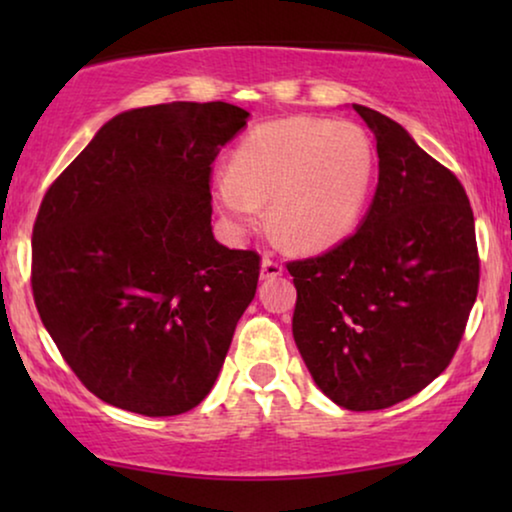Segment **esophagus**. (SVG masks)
I'll list each match as a JSON object with an SVG mask.
<instances>
[{"label": "esophagus", "mask_w": 512, "mask_h": 512, "mask_svg": "<svg viewBox=\"0 0 512 512\" xmlns=\"http://www.w3.org/2000/svg\"><path fill=\"white\" fill-rule=\"evenodd\" d=\"M282 272H284L282 263L275 261V258H270V256L263 258V263H261V277L263 279H275V277L282 275Z\"/></svg>", "instance_id": "1"}]
</instances>
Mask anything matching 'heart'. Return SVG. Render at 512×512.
<instances>
[{"label":"heart","mask_w":512,"mask_h":512,"mask_svg":"<svg viewBox=\"0 0 512 512\" xmlns=\"http://www.w3.org/2000/svg\"><path fill=\"white\" fill-rule=\"evenodd\" d=\"M373 170V144L359 125L293 116L251 130L212 191L237 233L254 228L270 200L272 228L296 249L319 251L352 233Z\"/></svg>","instance_id":"obj_1"}]
</instances>
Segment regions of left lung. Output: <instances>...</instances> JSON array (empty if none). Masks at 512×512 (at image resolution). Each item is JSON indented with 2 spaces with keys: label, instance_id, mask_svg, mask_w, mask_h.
<instances>
[{
  "label": "left lung",
  "instance_id": "1",
  "mask_svg": "<svg viewBox=\"0 0 512 512\" xmlns=\"http://www.w3.org/2000/svg\"><path fill=\"white\" fill-rule=\"evenodd\" d=\"M373 130L380 177L354 235L286 263L293 340L317 387L347 410H384L450 366L478 296L475 221L461 181L405 128L354 104Z\"/></svg>",
  "mask_w": 512,
  "mask_h": 512
}]
</instances>
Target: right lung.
I'll return each mask as SVG.
<instances>
[{
	"label": "right lung",
	"mask_w": 512,
	"mask_h": 512,
	"mask_svg": "<svg viewBox=\"0 0 512 512\" xmlns=\"http://www.w3.org/2000/svg\"><path fill=\"white\" fill-rule=\"evenodd\" d=\"M247 118L228 102L123 111L48 186L34 305L104 403L172 417L212 391L261 275L256 251L212 233V163Z\"/></svg>",
	"instance_id": "obj_1"
}]
</instances>
